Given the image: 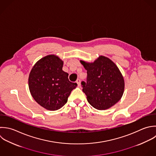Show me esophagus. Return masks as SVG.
<instances>
[{"label":"esophagus","mask_w":156,"mask_h":156,"mask_svg":"<svg viewBox=\"0 0 156 156\" xmlns=\"http://www.w3.org/2000/svg\"><path fill=\"white\" fill-rule=\"evenodd\" d=\"M76 82L78 86H80V85H81V80H80V79H77V80H76Z\"/></svg>","instance_id":"esophagus-1"}]
</instances>
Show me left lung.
<instances>
[{"label": "left lung", "mask_w": 156, "mask_h": 156, "mask_svg": "<svg viewBox=\"0 0 156 156\" xmlns=\"http://www.w3.org/2000/svg\"><path fill=\"white\" fill-rule=\"evenodd\" d=\"M80 62L87 70V81H82L81 85L89 104L98 110L115 105L125 89L123 77L115 64L104 56H100L94 62Z\"/></svg>", "instance_id": "left-lung-1"}]
</instances>
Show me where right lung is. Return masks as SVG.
<instances>
[{
    "label": "right lung",
    "instance_id": "right-lung-1",
    "mask_svg": "<svg viewBox=\"0 0 156 156\" xmlns=\"http://www.w3.org/2000/svg\"><path fill=\"white\" fill-rule=\"evenodd\" d=\"M62 66L63 61L58 56L47 55L34 64L29 75L28 87L33 98L49 111L61 108L77 86L69 80Z\"/></svg>",
    "mask_w": 156,
    "mask_h": 156
}]
</instances>
